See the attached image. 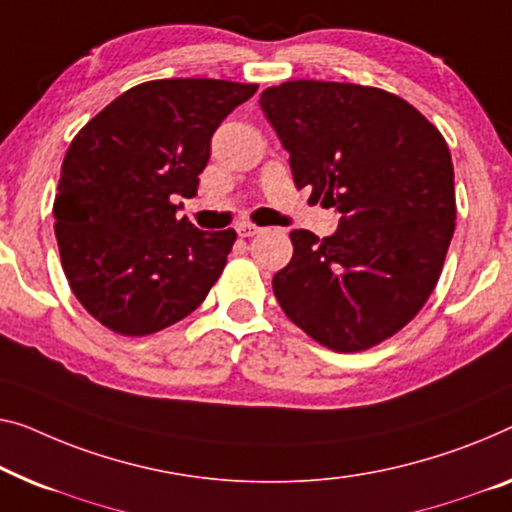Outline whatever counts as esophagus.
<instances>
[{
    "mask_svg": "<svg viewBox=\"0 0 512 512\" xmlns=\"http://www.w3.org/2000/svg\"><path fill=\"white\" fill-rule=\"evenodd\" d=\"M236 234L243 236V239H248V236L259 234V227L253 225V223H239V225H236Z\"/></svg>",
    "mask_w": 512,
    "mask_h": 512,
    "instance_id": "34e87169",
    "label": "esophagus"
}]
</instances>
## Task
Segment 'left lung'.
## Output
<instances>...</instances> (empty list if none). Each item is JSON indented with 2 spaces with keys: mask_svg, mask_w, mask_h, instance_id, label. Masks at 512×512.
Wrapping results in <instances>:
<instances>
[{
  "mask_svg": "<svg viewBox=\"0 0 512 512\" xmlns=\"http://www.w3.org/2000/svg\"><path fill=\"white\" fill-rule=\"evenodd\" d=\"M259 105L289 154L296 188L340 213L319 239L289 234L273 276L280 308L333 352H361L416 317L455 232L453 160L421 112L384 89L292 80Z\"/></svg>",
  "mask_w": 512,
  "mask_h": 512,
  "instance_id": "left-lung-1",
  "label": "left lung"
}]
</instances>
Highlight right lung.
<instances>
[{
  "label": "right lung",
  "instance_id": "obj_1",
  "mask_svg": "<svg viewBox=\"0 0 512 512\" xmlns=\"http://www.w3.org/2000/svg\"><path fill=\"white\" fill-rule=\"evenodd\" d=\"M257 91L227 80H151L73 137L61 163L55 234L73 294L121 335L188 317L225 269L236 232H202L177 197L195 195L223 119Z\"/></svg>",
  "mask_w": 512,
  "mask_h": 512
}]
</instances>
